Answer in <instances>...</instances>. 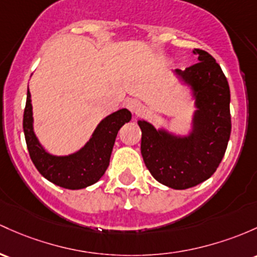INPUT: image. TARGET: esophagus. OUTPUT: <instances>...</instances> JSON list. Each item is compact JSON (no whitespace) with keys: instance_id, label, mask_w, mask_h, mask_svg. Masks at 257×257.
Here are the masks:
<instances>
[{"instance_id":"34e87169","label":"esophagus","mask_w":257,"mask_h":257,"mask_svg":"<svg viewBox=\"0 0 257 257\" xmlns=\"http://www.w3.org/2000/svg\"><path fill=\"white\" fill-rule=\"evenodd\" d=\"M126 108H128L129 111L132 112V113L138 114V113H140V112H142L143 105L138 100H134V98H132V100L126 101Z\"/></svg>"}]
</instances>
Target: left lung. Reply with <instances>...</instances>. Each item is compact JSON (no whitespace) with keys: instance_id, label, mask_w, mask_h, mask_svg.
Returning <instances> with one entry per match:
<instances>
[{"instance_id":"obj_1","label":"left lung","mask_w":257,"mask_h":257,"mask_svg":"<svg viewBox=\"0 0 257 257\" xmlns=\"http://www.w3.org/2000/svg\"><path fill=\"white\" fill-rule=\"evenodd\" d=\"M199 62L176 69L195 91L197 111L194 132L178 138L157 132L150 123L139 120L142 155L145 166L161 184L173 189H188L200 184L215 173L227 150L232 131L230 90L227 78L215 58L195 49Z\"/></svg>"}]
</instances>
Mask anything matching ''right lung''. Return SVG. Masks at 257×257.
Listing matches in <instances>:
<instances>
[{"instance_id":"right-lung-1","label":"right lung","mask_w":257,"mask_h":257,"mask_svg":"<svg viewBox=\"0 0 257 257\" xmlns=\"http://www.w3.org/2000/svg\"><path fill=\"white\" fill-rule=\"evenodd\" d=\"M132 113L122 108L109 114L97 125L89 143L70 156H52L47 154L33 131V111L28 90L23 115V129L30 159L42 176L53 184L66 189H83L96 183L109 165L115 137L123 124L128 123Z\"/></svg>"}]
</instances>
